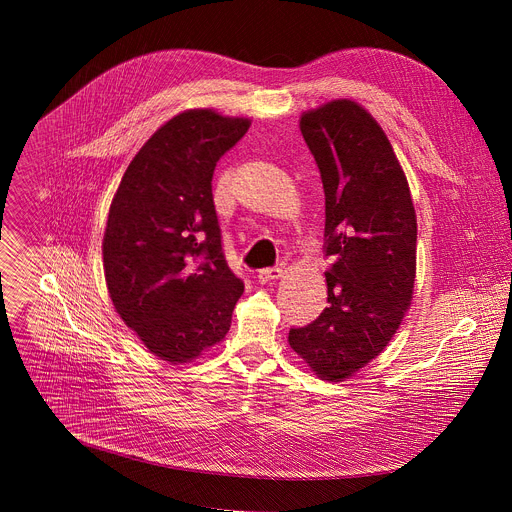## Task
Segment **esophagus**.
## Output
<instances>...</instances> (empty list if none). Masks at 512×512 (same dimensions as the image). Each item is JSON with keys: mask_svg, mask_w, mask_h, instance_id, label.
Segmentation results:
<instances>
[{"mask_svg": "<svg viewBox=\"0 0 512 512\" xmlns=\"http://www.w3.org/2000/svg\"><path fill=\"white\" fill-rule=\"evenodd\" d=\"M283 275V269L281 267H267V269H261L257 273L259 281H271V279H279Z\"/></svg>", "mask_w": 512, "mask_h": 512, "instance_id": "esophagus-1", "label": "esophagus"}]
</instances>
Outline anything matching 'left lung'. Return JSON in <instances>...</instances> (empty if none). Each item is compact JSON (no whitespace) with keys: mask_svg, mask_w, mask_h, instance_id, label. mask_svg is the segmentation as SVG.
Wrapping results in <instances>:
<instances>
[{"mask_svg":"<svg viewBox=\"0 0 512 512\" xmlns=\"http://www.w3.org/2000/svg\"><path fill=\"white\" fill-rule=\"evenodd\" d=\"M326 196L328 306L289 346L326 381L352 377L389 344L415 283L417 221L407 178L381 125L342 99L300 121Z\"/></svg>","mask_w":512,"mask_h":512,"instance_id":"8db88e82","label":"left lung"}]
</instances>
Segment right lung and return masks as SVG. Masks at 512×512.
<instances>
[{
	"mask_svg": "<svg viewBox=\"0 0 512 512\" xmlns=\"http://www.w3.org/2000/svg\"><path fill=\"white\" fill-rule=\"evenodd\" d=\"M247 129L249 119L210 109L176 115L137 152L109 210L103 265L113 306L174 364L221 342L243 296L225 259L212 174Z\"/></svg>",
	"mask_w": 512,
	"mask_h": 512,
	"instance_id": "obj_1",
	"label": "right lung"
}]
</instances>
